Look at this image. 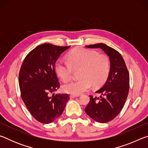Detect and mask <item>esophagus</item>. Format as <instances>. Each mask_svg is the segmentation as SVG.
<instances>
[{
  "label": "esophagus",
  "instance_id": "1",
  "mask_svg": "<svg viewBox=\"0 0 148 148\" xmlns=\"http://www.w3.org/2000/svg\"><path fill=\"white\" fill-rule=\"evenodd\" d=\"M79 97V95H71V96H70V97H71V99H74L75 98V97Z\"/></svg>",
  "mask_w": 148,
  "mask_h": 148
}]
</instances>
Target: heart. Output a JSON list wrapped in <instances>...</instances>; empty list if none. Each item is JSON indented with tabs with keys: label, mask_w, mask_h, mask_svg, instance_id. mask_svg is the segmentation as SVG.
<instances>
[{
	"label": "heart",
	"mask_w": 148,
	"mask_h": 148,
	"mask_svg": "<svg viewBox=\"0 0 148 148\" xmlns=\"http://www.w3.org/2000/svg\"><path fill=\"white\" fill-rule=\"evenodd\" d=\"M68 62H56L55 71L62 81L69 82L73 76L74 71L78 72L80 78L63 86L67 93L78 95L88 90L91 85L98 87L104 84L108 78L110 62L109 58L96 51L84 48H76L67 54Z\"/></svg>",
	"instance_id": "obj_1"
}]
</instances>
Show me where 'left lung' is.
<instances>
[{
  "label": "left lung",
  "instance_id": "8db88e82",
  "mask_svg": "<svg viewBox=\"0 0 148 148\" xmlns=\"http://www.w3.org/2000/svg\"><path fill=\"white\" fill-rule=\"evenodd\" d=\"M89 48H101L109 57L110 70L106 83L96 92L100 97L89 95L90 101L86 113L99 123L114 119L123 108L129 94V73L121 55L117 50L102 43L86 46Z\"/></svg>",
  "mask_w": 148,
  "mask_h": 148
}]
</instances>
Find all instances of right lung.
I'll list each match as a JSON object with an SVG mask.
<instances>
[{
    "mask_svg": "<svg viewBox=\"0 0 148 148\" xmlns=\"http://www.w3.org/2000/svg\"><path fill=\"white\" fill-rule=\"evenodd\" d=\"M69 46L43 44L27 55L19 74L21 97L27 110L37 121L50 123L61 116L69 94H49L59 88L55 64Z\"/></svg>",
    "mask_w": 148,
    "mask_h": 148,
    "instance_id": "right-lung-1",
    "label": "right lung"
}]
</instances>
